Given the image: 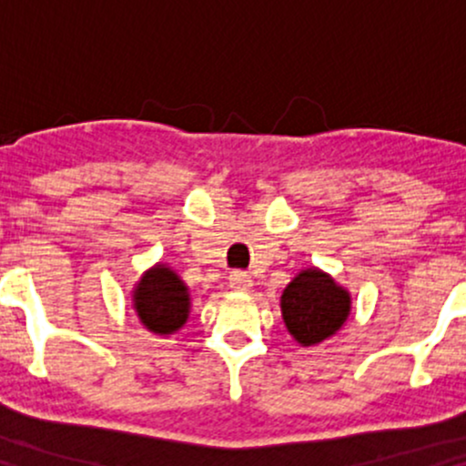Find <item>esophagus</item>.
<instances>
[{
    "label": "esophagus",
    "mask_w": 466,
    "mask_h": 466,
    "mask_svg": "<svg viewBox=\"0 0 466 466\" xmlns=\"http://www.w3.org/2000/svg\"><path fill=\"white\" fill-rule=\"evenodd\" d=\"M251 285H254V280H251V276L245 274V271H232V274H229V287H232L234 291H249Z\"/></svg>",
    "instance_id": "1"
}]
</instances>
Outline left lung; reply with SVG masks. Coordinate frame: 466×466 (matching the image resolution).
Instances as JSON below:
<instances>
[{"instance_id":"obj_1","label":"left lung","mask_w":466,"mask_h":466,"mask_svg":"<svg viewBox=\"0 0 466 466\" xmlns=\"http://www.w3.org/2000/svg\"><path fill=\"white\" fill-rule=\"evenodd\" d=\"M352 309L349 289L318 267L296 274L280 296L282 322L298 344L309 349L330 339L346 324Z\"/></svg>"}]
</instances>
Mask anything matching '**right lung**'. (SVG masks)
<instances>
[{
    "label": "right lung",
    "instance_id": "obj_1",
    "mask_svg": "<svg viewBox=\"0 0 466 466\" xmlns=\"http://www.w3.org/2000/svg\"><path fill=\"white\" fill-rule=\"evenodd\" d=\"M131 304L144 329L155 335H173L190 318V291L177 271L168 265L155 263L136 282Z\"/></svg>",
    "mask_w": 466,
    "mask_h": 466
}]
</instances>
